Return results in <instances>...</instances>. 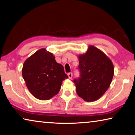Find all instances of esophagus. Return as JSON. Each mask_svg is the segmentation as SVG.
Instances as JSON below:
<instances>
[{"mask_svg":"<svg viewBox=\"0 0 135 135\" xmlns=\"http://www.w3.org/2000/svg\"><path fill=\"white\" fill-rule=\"evenodd\" d=\"M68 76L69 79H71L72 77H73V73H68Z\"/></svg>","mask_w":135,"mask_h":135,"instance_id":"obj_1","label":"esophagus"}]
</instances>
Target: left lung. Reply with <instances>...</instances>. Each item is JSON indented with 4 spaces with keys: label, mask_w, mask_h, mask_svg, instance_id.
<instances>
[{
    "label": "left lung",
    "mask_w": 135,
    "mask_h": 135,
    "mask_svg": "<svg viewBox=\"0 0 135 135\" xmlns=\"http://www.w3.org/2000/svg\"><path fill=\"white\" fill-rule=\"evenodd\" d=\"M80 76L74 79L76 92L87 102L98 100L109 87L114 67L109 58L94 46H90L84 55L79 56Z\"/></svg>",
    "instance_id": "1"
}]
</instances>
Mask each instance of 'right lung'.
<instances>
[{
	"label": "right lung",
	"instance_id": "1",
	"mask_svg": "<svg viewBox=\"0 0 135 135\" xmlns=\"http://www.w3.org/2000/svg\"><path fill=\"white\" fill-rule=\"evenodd\" d=\"M22 73L30 93L40 100H48L56 95L62 81L68 78L63 66L44 48L26 60Z\"/></svg>",
	"mask_w": 135,
	"mask_h": 135
}]
</instances>
